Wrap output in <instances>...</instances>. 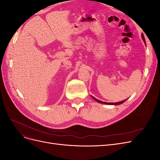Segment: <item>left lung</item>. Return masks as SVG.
<instances>
[{
  "label": "left lung",
  "instance_id": "left-lung-1",
  "mask_svg": "<svg viewBox=\"0 0 160 160\" xmlns=\"http://www.w3.org/2000/svg\"><path fill=\"white\" fill-rule=\"evenodd\" d=\"M142 39L143 40V41H144V42H145V44H146V41H145V38H144V36H143V34H142ZM91 97H92V98H93V99H95L96 101H98V103H103V104H106V105H120V104L123 103V102H125V101L128 99H127L123 100V101H120V102H117V103H108V102H103V101H100V100H99V99H98L95 98L94 97H93V96H91Z\"/></svg>",
  "mask_w": 160,
  "mask_h": 160
}]
</instances>
